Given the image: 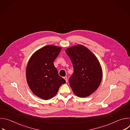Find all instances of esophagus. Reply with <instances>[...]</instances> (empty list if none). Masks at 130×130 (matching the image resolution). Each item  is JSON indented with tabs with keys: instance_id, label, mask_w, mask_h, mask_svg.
<instances>
[{
	"instance_id": "obj_1",
	"label": "esophagus",
	"mask_w": 130,
	"mask_h": 130,
	"mask_svg": "<svg viewBox=\"0 0 130 130\" xmlns=\"http://www.w3.org/2000/svg\"><path fill=\"white\" fill-rule=\"evenodd\" d=\"M64 79L65 80V81H66V82H68V80H67V77H64Z\"/></svg>"
}]
</instances>
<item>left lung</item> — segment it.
I'll return each mask as SVG.
<instances>
[{
  "mask_svg": "<svg viewBox=\"0 0 130 130\" xmlns=\"http://www.w3.org/2000/svg\"><path fill=\"white\" fill-rule=\"evenodd\" d=\"M73 65V73L69 79L73 93L84 98L93 93L99 86L102 71L97 58L82 45L71 47L66 50Z\"/></svg>",
  "mask_w": 130,
  "mask_h": 130,
  "instance_id": "left-lung-1",
  "label": "left lung"
}]
</instances>
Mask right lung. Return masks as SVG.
<instances>
[{
    "instance_id": "obj_1",
    "label": "right lung",
    "mask_w": 130,
    "mask_h": 130,
    "mask_svg": "<svg viewBox=\"0 0 130 130\" xmlns=\"http://www.w3.org/2000/svg\"><path fill=\"white\" fill-rule=\"evenodd\" d=\"M61 50L59 47L46 46L36 51L28 62L26 68L28 85L34 95L44 100L54 97L61 85L66 83L53 64Z\"/></svg>"
}]
</instances>
